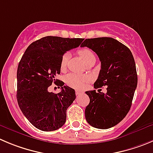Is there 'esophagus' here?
<instances>
[{"mask_svg": "<svg viewBox=\"0 0 153 153\" xmlns=\"http://www.w3.org/2000/svg\"><path fill=\"white\" fill-rule=\"evenodd\" d=\"M83 91H78V90H77V91H75V94H76V95H80V94H83Z\"/></svg>", "mask_w": 153, "mask_h": 153, "instance_id": "1", "label": "esophagus"}]
</instances>
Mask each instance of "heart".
<instances>
[{
    "mask_svg": "<svg viewBox=\"0 0 153 153\" xmlns=\"http://www.w3.org/2000/svg\"><path fill=\"white\" fill-rule=\"evenodd\" d=\"M78 53L86 64H88L90 62H94V61L96 60V57H95V55H94V53L90 49H88V48L80 49L78 51ZM68 59V53H64L62 55V58H61L60 67L62 69H63L65 67V65H66ZM85 81H86V78L85 76H82V75H78V74L71 73L68 74L65 77V82H66L67 85L74 88H82Z\"/></svg>",
    "mask_w": 153,
    "mask_h": 153,
    "instance_id": "heart-1",
    "label": "heart"
}]
</instances>
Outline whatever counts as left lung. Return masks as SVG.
Masks as SVG:
<instances>
[{
	"label": "left lung",
	"instance_id": "8db88e82",
	"mask_svg": "<svg viewBox=\"0 0 153 153\" xmlns=\"http://www.w3.org/2000/svg\"><path fill=\"white\" fill-rule=\"evenodd\" d=\"M81 47L97 54L101 69L94 87H105L107 91L85 92L90 98L85 118L94 128L108 129L119 123L131 109L137 86L134 59L128 47L112 38H88Z\"/></svg>",
	"mask_w": 153,
	"mask_h": 153
}]
</instances>
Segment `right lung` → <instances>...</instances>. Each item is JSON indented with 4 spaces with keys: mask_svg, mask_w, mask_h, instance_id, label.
Listing matches in <instances>:
<instances>
[{
    "mask_svg": "<svg viewBox=\"0 0 153 153\" xmlns=\"http://www.w3.org/2000/svg\"><path fill=\"white\" fill-rule=\"evenodd\" d=\"M83 40L44 37L31 43L22 55L17 68V102L25 118L41 131H55L65 124L75 91L56 77L60 73L62 55ZM53 83L61 87L60 92L48 91Z\"/></svg>",
    "mask_w": 153,
    "mask_h": 153,
    "instance_id": "obj_1",
    "label": "right lung"
}]
</instances>
